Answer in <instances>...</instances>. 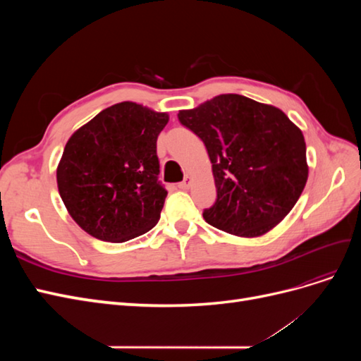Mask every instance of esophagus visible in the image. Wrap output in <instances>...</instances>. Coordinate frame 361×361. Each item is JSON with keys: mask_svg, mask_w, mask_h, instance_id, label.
Masks as SVG:
<instances>
[{"mask_svg": "<svg viewBox=\"0 0 361 361\" xmlns=\"http://www.w3.org/2000/svg\"><path fill=\"white\" fill-rule=\"evenodd\" d=\"M191 183H192V179H191L190 176H187V178H185V179L179 183V188H180V190H188V188L191 187Z\"/></svg>", "mask_w": 361, "mask_h": 361, "instance_id": "obj_1", "label": "esophagus"}]
</instances>
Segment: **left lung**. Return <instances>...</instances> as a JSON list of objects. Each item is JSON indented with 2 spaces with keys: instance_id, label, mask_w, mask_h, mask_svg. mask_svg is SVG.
<instances>
[{
  "instance_id": "1",
  "label": "left lung",
  "mask_w": 361,
  "mask_h": 361,
  "mask_svg": "<svg viewBox=\"0 0 361 361\" xmlns=\"http://www.w3.org/2000/svg\"><path fill=\"white\" fill-rule=\"evenodd\" d=\"M178 117L202 138L212 164L216 200L203 212L206 223L256 238L290 212L309 166L301 129L280 108L228 93Z\"/></svg>"
}]
</instances>
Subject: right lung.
I'll return each mask as SVG.
<instances>
[{
    "instance_id": "1",
    "label": "right lung",
    "mask_w": 361,
    "mask_h": 361,
    "mask_svg": "<svg viewBox=\"0 0 361 361\" xmlns=\"http://www.w3.org/2000/svg\"><path fill=\"white\" fill-rule=\"evenodd\" d=\"M167 123V113L126 101L71 135L57 166V187L84 232L126 243L157 226L167 197L158 182L157 140Z\"/></svg>"
}]
</instances>
